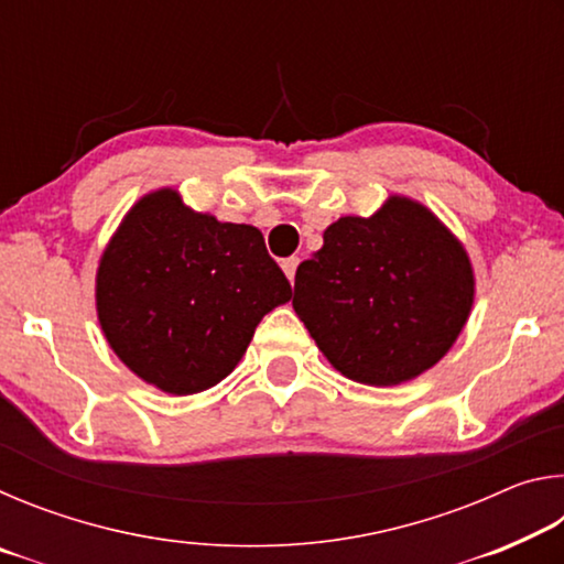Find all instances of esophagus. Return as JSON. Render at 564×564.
Here are the masks:
<instances>
[{
  "label": "esophagus",
  "instance_id": "1",
  "mask_svg": "<svg viewBox=\"0 0 564 564\" xmlns=\"http://www.w3.org/2000/svg\"><path fill=\"white\" fill-rule=\"evenodd\" d=\"M299 263H301V259H295V256H291V259H283V263H281V269L285 275H289L291 283L295 279V269H299Z\"/></svg>",
  "mask_w": 564,
  "mask_h": 564
}]
</instances>
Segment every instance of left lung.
Segmentation results:
<instances>
[{
  "label": "left lung",
  "mask_w": 564,
  "mask_h": 564,
  "mask_svg": "<svg viewBox=\"0 0 564 564\" xmlns=\"http://www.w3.org/2000/svg\"><path fill=\"white\" fill-rule=\"evenodd\" d=\"M475 301L470 256L415 198L340 216L295 271L293 311L333 368L356 383H408L460 336Z\"/></svg>",
  "instance_id": "1"
}]
</instances>
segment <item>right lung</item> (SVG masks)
<instances>
[{
    "instance_id": "obj_1",
    "label": "right lung",
    "mask_w": 564,
    "mask_h": 564,
    "mask_svg": "<svg viewBox=\"0 0 564 564\" xmlns=\"http://www.w3.org/2000/svg\"><path fill=\"white\" fill-rule=\"evenodd\" d=\"M94 295L123 366L169 395H194L231 373L265 313L291 301V283L259 228L194 212L166 186L121 218Z\"/></svg>"
}]
</instances>
